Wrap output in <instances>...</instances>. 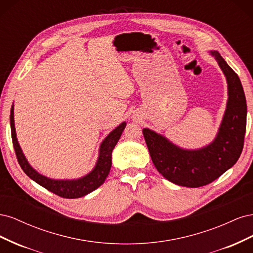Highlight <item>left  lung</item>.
<instances>
[{"label": "left lung", "instance_id": "1", "mask_svg": "<svg viewBox=\"0 0 253 253\" xmlns=\"http://www.w3.org/2000/svg\"><path fill=\"white\" fill-rule=\"evenodd\" d=\"M228 84V100L214 140L196 150L182 149L164 135L144 127L142 133L152 162L164 177L175 185L198 188L223 175L237 162L244 147L247 104L241 80L216 50H210Z\"/></svg>", "mask_w": 253, "mask_h": 253}]
</instances>
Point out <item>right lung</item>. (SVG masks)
I'll list each match as a JSON object with an SVG mask.
<instances>
[{"mask_svg":"<svg viewBox=\"0 0 253 253\" xmlns=\"http://www.w3.org/2000/svg\"><path fill=\"white\" fill-rule=\"evenodd\" d=\"M13 104L10 111V128H11V138L14 151L18 158V162L22 168V170L29 178H32L37 183H39L43 188L47 189L50 192L55 193L61 197L64 198H79L86 195L94 190L100 187L104 182L105 178L108 177L112 167V152L117 144L120 136L124 132L126 126V122H122L116 128L105 137L102 140L100 148H99V155L97 163L91 170L86 175L82 176L77 179H52L40 174L36 171L34 168L29 165L28 160L26 159L24 153H23L16 133V127H14V116H13Z\"/></svg>","mask_w":253,"mask_h":253,"instance_id":"obj_1","label":"right lung"}]
</instances>
